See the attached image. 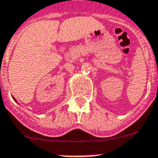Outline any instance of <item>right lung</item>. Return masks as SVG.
Returning <instances> with one entry per match:
<instances>
[{
    "label": "right lung",
    "mask_w": 158,
    "mask_h": 158,
    "mask_svg": "<svg viewBox=\"0 0 158 158\" xmlns=\"http://www.w3.org/2000/svg\"><path fill=\"white\" fill-rule=\"evenodd\" d=\"M13 99L15 100V101H16V102H17V101H16V100H15V97H13Z\"/></svg>",
    "instance_id": "obj_1"
}]
</instances>
